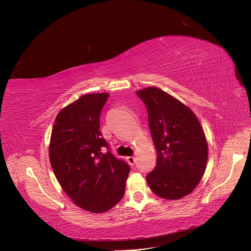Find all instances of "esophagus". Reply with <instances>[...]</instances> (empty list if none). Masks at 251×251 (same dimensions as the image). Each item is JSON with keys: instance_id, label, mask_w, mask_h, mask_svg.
<instances>
[{"instance_id": "34e87169", "label": "esophagus", "mask_w": 251, "mask_h": 251, "mask_svg": "<svg viewBox=\"0 0 251 251\" xmlns=\"http://www.w3.org/2000/svg\"><path fill=\"white\" fill-rule=\"evenodd\" d=\"M127 161H128V163H129V165L133 166V165H134L135 157H134V156H128V157H127Z\"/></svg>"}]
</instances>
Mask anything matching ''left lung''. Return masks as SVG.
Here are the masks:
<instances>
[{
  "label": "left lung",
  "instance_id": "left-lung-1",
  "mask_svg": "<svg viewBox=\"0 0 251 251\" xmlns=\"http://www.w3.org/2000/svg\"><path fill=\"white\" fill-rule=\"evenodd\" d=\"M146 105L156 165L146 176L149 187L163 199L177 200L197 187L204 175L208 145L196 114L156 87L137 91Z\"/></svg>",
  "mask_w": 251,
  "mask_h": 251
}]
</instances>
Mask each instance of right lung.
Returning a JSON list of instances; mask_svg holds the SVG:
<instances>
[{"mask_svg": "<svg viewBox=\"0 0 251 251\" xmlns=\"http://www.w3.org/2000/svg\"><path fill=\"white\" fill-rule=\"evenodd\" d=\"M109 95L89 94L63 108L55 118L49 159L63 190L81 208L105 212L125 192L130 167L114 156L100 131V116ZM107 148V153L101 149Z\"/></svg>", "mask_w": 251, "mask_h": 251, "instance_id": "right-lung-1", "label": "right lung"}]
</instances>
